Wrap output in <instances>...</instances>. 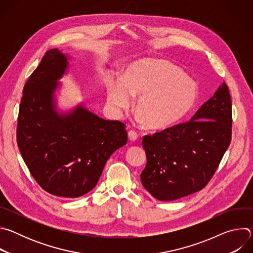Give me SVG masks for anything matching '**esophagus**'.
<instances>
[{
  "label": "esophagus",
  "mask_w": 253,
  "mask_h": 253,
  "mask_svg": "<svg viewBox=\"0 0 253 253\" xmlns=\"http://www.w3.org/2000/svg\"><path fill=\"white\" fill-rule=\"evenodd\" d=\"M138 133L136 132V131H134V130H130V131H128V137H129V140L130 141H135V140H137L138 139Z\"/></svg>",
  "instance_id": "1"
}]
</instances>
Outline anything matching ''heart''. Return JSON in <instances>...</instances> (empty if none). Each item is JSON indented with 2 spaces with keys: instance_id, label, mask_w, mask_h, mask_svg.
<instances>
[{
  "instance_id": "1",
  "label": "heart",
  "mask_w": 253,
  "mask_h": 253,
  "mask_svg": "<svg viewBox=\"0 0 253 253\" xmlns=\"http://www.w3.org/2000/svg\"><path fill=\"white\" fill-rule=\"evenodd\" d=\"M107 102L116 116L136 104V119L153 129L169 127L181 120L194 106L198 87L176 65L159 59L132 63L124 77L109 74L105 79Z\"/></svg>"
}]
</instances>
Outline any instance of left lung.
Returning a JSON list of instances; mask_svg holds the SVG:
<instances>
[{"label": "left lung", "mask_w": 253, "mask_h": 253, "mask_svg": "<svg viewBox=\"0 0 253 253\" xmlns=\"http://www.w3.org/2000/svg\"><path fill=\"white\" fill-rule=\"evenodd\" d=\"M231 107L223 82L189 121L143 137L141 182L154 198L171 201L207 185L231 141Z\"/></svg>", "instance_id": "left-lung-1"}]
</instances>
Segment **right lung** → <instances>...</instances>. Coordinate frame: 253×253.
<instances>
[{
	"label": "right lung",
	"instance_id": "add662e5",
	"mask_svg": "<svg viewBox=\"0 0 253 253\" xmlns=\"http://www.w3.org/2000/svg\"><path fill=\"white\" fill-rule=\"evenodd\" d=\"M68 67L58 49L46 52L23 89L17 143L34 179L45 191L76 198L97 184L109 157L127 143L125 124L104 120L82 105L68 114L54 109L57 81Z\"/></svg>",
	"mask_w": 253,
	"mask_h": 253
}]
</instances>
